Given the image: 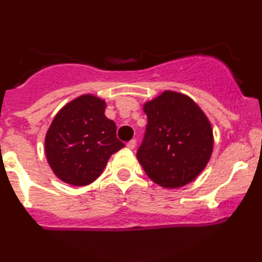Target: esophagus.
I'll return each instance as SVG.
<instances>
[{"instance_id": "34e87169", "label": "esophagus", "mask_w": 262, "mask_h": 262, "mask_svg": "<svg viewBox=\"0 0 262 262\" xmlns=\"http://www.w3.org/2000/svg\"><path fill=\"white\" fill-rule=\"evenodd\" d=\"M135 145H137V140H135V139H132L130 141H128V143H127V148L128 149L133 150L135 148Z\"/></svg>"}]
</instances>
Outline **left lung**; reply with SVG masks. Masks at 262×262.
Here are the masks:
<instances>
[{"label": "left lung", "mask_w": 262, "mask_h": 262, "mask_svg": "<svg viewBox=\"0 0 262 262\" xmlns=\"http://www.w3.org/2000/svg\"><path fill=\"white\" fill-rule=\"evenodd\" d=\"M148 125L137 158L150 180L177 188L193 181L208 164L213 130L203 111L188 96L164 91L144 103Z\"/></svg>", "instance_id": "1"}]
</instances>
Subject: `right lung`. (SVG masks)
Instances as JSON below:
<instances>
[{
  "instance_id": "1",
  "label": "right lung",
  "mask_w": 262,
  "mask_h": 262,
  "mask_svg": "<svg viewBox=\"0 0 262 262\" xmlns=\"http://www.w3.org/2000/svg\"><path fill=\"white\" fill-rule=\"evenodd\" d=\"M106 102L93 95L75 98L54 117L45 135V155L53 172L73 186L98 179L111 155L124 144L116 123L104 116Z\"/></svg>"
}]
</instances>
